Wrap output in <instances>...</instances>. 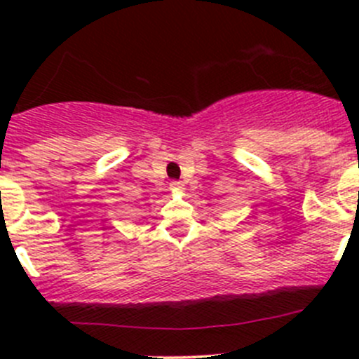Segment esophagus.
Here are the masks:
<instances>
[{
  "mask_svg": "<svg viewBox=\"0 0 359 359\" xmlns=\"http://www.w3.org/2000/svg\"><path fill=\"white\" fill-rule=\"evenodd\" d=\"M170 187H172V191H182V184L180 182H172Z\"/></svg>",
  "mask_w": 359,
  "mask_h": 359,
  "instance_id": "1",
  "label": "esophagus"
}]
</instances>
